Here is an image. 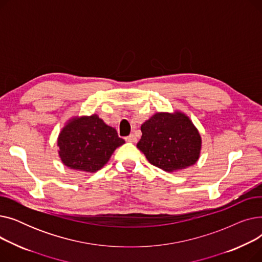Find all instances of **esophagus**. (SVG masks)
Listing matches in <instances>:
<instances>
[{
  "instance_id": "obj_1",
  "label": "esophagus",
  "mask_w": 262,
  "mask_h": 262,
  "mask_svg": "<svg viewBox=\"0 0 262 262\" xmlns=\"http://www.w3.org/2000/svg\"><path fill=\"white\" fill-rule=\"evenodd\" d=\"M125 140L127 141V142H136L137 141V138H136V136L134 135V134H132V135H129V136H127L126 138H125Z\"/></svg>"
}]
</instances>
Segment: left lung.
<instances>
[{"label":"left lung","instance_id":"left-lung-1","mask_svg":"<svg viewBox=\"0 0 262 262\" xmlns=\"http://www.w3.org/2000/svg\"><path fill=\"white\" fill-rule=\"evenodd\" d=\"M137 143L153 166L176 172L187 169L200 158L202 138L190 118L182 112L156 113L141 125Z\"/></svg>","mask_w":262,"mask_h":262}]
</instances>
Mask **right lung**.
<instances>
[{
	"mask_svg": "<svg viewBox=\"0 0 262 262\" xmlns=\"http://www.w3.org/2000/svg\"><path fill=\"white\" fill-rule=\"evenodd\" d=\"M124 143L117 130L95 114L68 120L57 138L58 155L64 166L88 173L102 169Z\"/></svg>",
	"mask_w": 262,
	"mask_h": 262,
	"instance_id": "right-lung-1",
	"label": "right lung"
}]
</instances>
